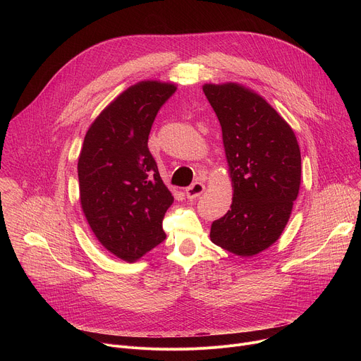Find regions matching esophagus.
Segmentation results:
<instances>
[{"label":"esophagus","mask_w":361,"mask_h":361,"mask_svg":"<svg viewBox=\"0 0 361 361\" xmlns=\"http://www.w3.org/2000/svg\"><path fill=\"white\" fill-rule=\"evenodd\" d=\"M204 190H205L204 184H202V183H200V181H195V183H192L190 187H187V188L184 190V192H185L187 198L194 200V198L200 197V195L204 192Z\"/></svg>","instance_id":"esophagus-1"}]
</instances>
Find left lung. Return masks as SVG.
<instances>
[{"label": "left lung", "instance_id": "left-lung-1", "mask_svg": "<svg viewBox=\"0 0 361 361\" xmlns=\"http://www.w3.org/2000/svg\"><path fill=\"white\" fill-rule=\"evenodd\" d=\"M202 91L220 121L234 184L231 207L213 221L210 238L241 257L259 254L279 240L298 195L297 138L259 94L233 82Z\"/></svg>", "mask_w": 361, "mask_h": 361}]
</instances>
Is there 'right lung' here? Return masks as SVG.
I'll return each instance as SVG.
<instances>
[{"instance_id":"right-lung-1","label":"right lung","mask_w":361,"mask_h":361,"mask_svg":"<svg viewBox=\"0 0 361 361\" xmlns=\"http://www.w3.org/2000/svg\"><path fill=\"white\" fill-rule=\"evenodd\" d=\"M173 84L141 81L120 94L88 128L78 159L80 200L97 240L128 263L166 238L174 198L148 149V135Z\"/></svg>"}]
</instances>
